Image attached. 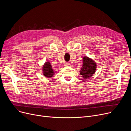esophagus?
Segmentation results:
<instances>
[{
    "label": "esophagus",
    "instance_id": "obj_1",
    "mask_svg": "<svg viewBox=\"0 0 131 131\" xmlns=\"http://www.w3.org/2000/svg\"><path fill=\"white\" fill-rule=\"evenodd\" d=\"M64 66H71V64H70V63H65Z\"/></svg>",
    "mask_w": 131,
    "mask_h": 131
}]
</instances>
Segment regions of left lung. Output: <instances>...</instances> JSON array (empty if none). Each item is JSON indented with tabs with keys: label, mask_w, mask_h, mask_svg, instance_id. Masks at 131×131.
<instances>
[{
	"label": "left lung",
	"mask_w": 131,
	"mask_h": 131,
	"mask_svg": "<svg viewBox=\"0 0 131 131\" xmlns=\"http://www.w3.org/2000/svg\"><path fill=\"white\" fill-rule=\"evenodd\" d=\"M82 66L80 71V74L84 79L92 77L95 73L97 65L94 60L87 56H84L82 59Z\"/></svg>",
	"instance_id": "left-lung-1"
}]
</instances>
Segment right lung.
Instances as JSON below:
<instances>
[{
    "label": "right lung",
    "mask_w": 131,
    "mask_h": 131,
    "mask_svg": "<svg viewBox=\"0 0 131 131\" xmlns=\"http://www.w3.org/2000/svg\"><path fill=\"white\" fill-rule=\"evenodd\" d=\"M42 67V72L46 78H51L53 77L56 72H54L52 68L51 63L49 61H46Z\"/></svg>",
    "instance_id": "1"
}]
</instances>
